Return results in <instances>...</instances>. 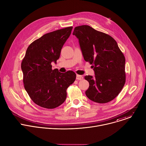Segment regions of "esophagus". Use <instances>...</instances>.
Returning a JSON list of instances; mask_svg holds the SVG:
<instances>
[{"label": "esophagus", "instance_id": "34e87169", "mask_svg": "<svg viewBox=\"0 0 146 146\" xmlns=\"http://www.w3.org/2000/svg\"><path fill=\"white\" fill-rule=\"evenodd\" d=\"M82 78H83V77L82 76L77 74V76H76V80H82Z\"/></svg>", "mask_w": 146, "mask_h": 146}]
</instances>
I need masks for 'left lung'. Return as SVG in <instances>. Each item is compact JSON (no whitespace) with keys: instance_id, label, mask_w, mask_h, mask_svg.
I'll list each match as a JSON object with an SVG mask.
<instances>
[{"instance_id":"8db88e82","label":"left lung","mask_w":146,"mask_h":146,"mask_svg":"<svg viewBox=\"0 0 146 146\" xmlns=\"http://www.w3.org/2000/svg\"><path fill=\"white\" fill-rule=\"evenodd\" d=\"M73 35L78 39L82 54L89 62L95 76H86L90 86L86 96L93 102L105 103L113 100L125 82V56L110 35L98 31L90 26L74 28Z\"/></svg>"}]
</instances>
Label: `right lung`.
I'll return each mask as SVG.
<instances>
[{"label": "right lung", "mask_w": 146, "mask_h": 146, "mask_svg": "<svg viewBox=\"0 0 146 146\" xmlns=\"http://www.w3.org/2000/svg\"><path fill=\"white\" fill-rule=\"evenodd\" d=\"M72 27L44 35L28 47L21 63L24 87L36 105L54 109L63 103L66 90L76 80V74L69 70L60 73L52 69L56 64L61 49L71 34Z\"/></svg>", "instance_id": "1"}]
</instances>
